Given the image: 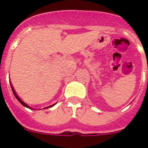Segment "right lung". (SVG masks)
Returning a JSON list of instances; mask_svg holds the SVG:
<instances>
[{"label":"right lung","mask_w":148,"mask_h":148,"mask_svg":"<svg viewBox=\"0 0 148 148\" xmlns=\"http://www.w3.org/2000/svg\"><path fill=\"white\" fill-rule=\"evenodd\" d=\"M10 85H11V87H12V92H13V94H14V95H15V98H16V99H18V101H19V102H20V103H21V104H22V105H23V106H24V107H26V108H29V109H31V110H32V109H33V108H30L29 106V105H28V104H26V103H25V102H23V101H22V100H21V99H20V98L18 97V95H17V94H16V92H15V90H14V89H13V87H12V86L11 83H10ZM56 104H52V105L49 106V107H47V108H44V109H47V108H52V107H53V106H54V105H56ZM33 110H34V109H33Z\"/></svg>","instance_id":"obj_1"}]
</instances>
